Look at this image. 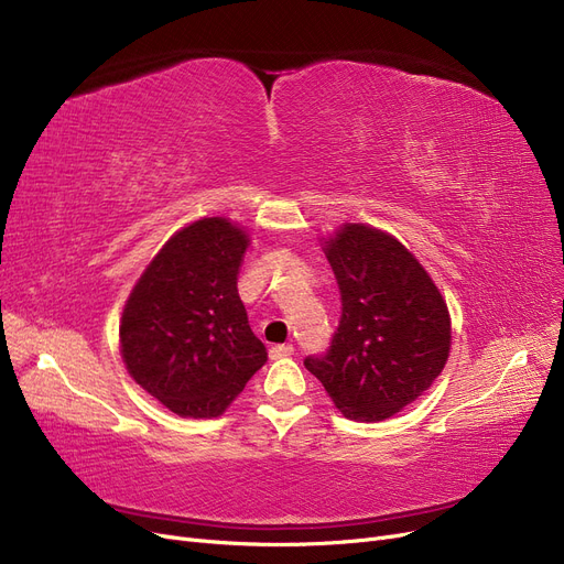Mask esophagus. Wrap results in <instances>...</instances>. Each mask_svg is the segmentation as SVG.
<instances>
[{
  "mask_svg": "<svg viewBox=\"0 0 564 564\" xmlns=\"http://www.w3.org/2000/svg\"><path fill=\"white\" fill-rule=\"evenodd\" d=\"M290 355H295L292 343H281V346H274L272 350H269V357H272V359H283V357H290Z\"/></svg>",
  "mask_w": 564,
  "mask_h": 564,
  "instance_id": "1",
  "label": "esophagus"
}]
</instances>
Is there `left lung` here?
<instances>
[{"mask_svg":"<svg viewBox=\"0 0 564 564\" xmlns=\"http://www.w3.org/2000/svg\"><path fill=\"white\" fill-rule=\"evenodd\" d=\"M340 290L332 346L304 366L343 417L382 422L417 401L443 373L452 350L447 302L403 243L366 224L325 239Z\"/></svg>","mask_w":564,"mask_h":564,"instance_id":"obj_1","label":"left lung"}]
</instances>
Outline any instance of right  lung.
Masks as SVG:
<instances>
[{
	"label": "right lung",
	"mask_w": 564,
	"mask_h": 564,
	"mask_svg": "<svg viewBox=\"0 0 564 564\" xmlns=\"http://www.w3.org/2000/svg\"><path fill=\"white\" fill-rule=\"evenodd\" d=\"M249 241L224 216L188 224L147 264L121 311L127 371L180 417L224 414L267 361L237 292Z\"/></svg>",
	"instance_id": "right-lung-1"
}]
</instances>
